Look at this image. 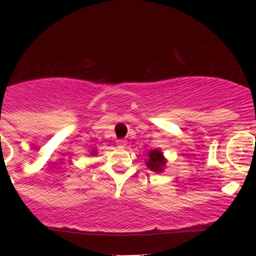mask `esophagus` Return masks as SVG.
Segmentation results:
<instances>
[{"label": "esophagus", "mask_w": 256, "mask_h": 256, "mask_svg": "<svg viewBox=\"0 0 256 256\" xmlns=\"http://www.w3.org/2000/svg\"><path fill=\"white\" fill-rule=\"evenodd\" d=\"M116 146H118V148L124 149V148H126V146H127V141H126V140H122V138L118 140Z\"/></svg>", "instance_id": "obj_1"}]
</instances>
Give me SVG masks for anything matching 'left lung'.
<instances>
[{"label":"left lung","mask_w":256,"mask_h":256,"mask_svg":"<svg viewBox=\"0 0 256 256\" xmlns=\"http://www.w3.org/2000/svg\"><path fill=\"white\" fill-rule=\"evenodd\" d=\"M166 160H164L163 154L160 150H152L149 152V160H146V166L152 171L156 172H162L166 166Z\"/></svg>","instance_id":"left-lung-1"}]
</instances>
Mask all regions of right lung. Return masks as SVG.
I'll return each instance as SVG.
<instances>
[{
	"mask_svg": "<svg viewBox=\"0 0 256 256\" xmlns=\"http://www.w3.org/2000/svg\"><path fill=\"white\" fill-rule=\"evenodd\" d=\"M93 154H94V152H93Z\"/></svg>",
	"mask_w": 256,
	"mask_h": 256,
	"instance_id": "1",
	"label": "right lung"
}]
</instances>
